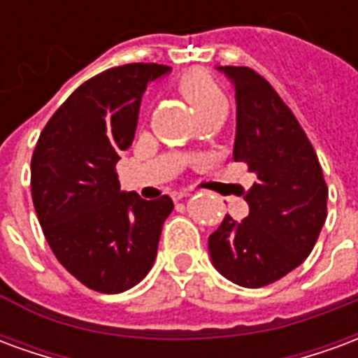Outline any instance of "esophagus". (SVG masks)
<instances>
[{
    "label": "esophagus",
    "instance_id": "esophagus-1",
    "mask_svg": "<svg viewBox=\"0 0 358 358\" xmlns=\"http://www.w3.org/2000/svg\"><path fill=\"white\" fill-rule=\"evenodd\" d=\"M187 195H192L189 194V189H178V192H174V194H172V199H174V201H178V199H184V197H187Z\"/></svg>",
    "mask_w": 358,
    "mask_h": 358
}]
</instances>
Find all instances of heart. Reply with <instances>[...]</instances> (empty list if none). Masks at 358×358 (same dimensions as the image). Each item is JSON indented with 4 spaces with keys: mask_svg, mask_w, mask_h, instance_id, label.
<instances>
[{
    "mask_svg": "<svg viewBox=\"0 0 358 358\" xmlns=\"http://www.w3.org/2000/svg\"><path fill=\"white\" fill-rule=\"evenodd\" d=\"M178 90L180 94L186 97L187 103L194 107L195 113L209 107L210 103L218 101V99H224L213 78L203 71H189L184 74L178 80Z\"/></svg>",
    "mask_w": 358,
    "mask_h": 358,
    "instance_id": "heart-1",
    "label": "heart"
}]
</instances>
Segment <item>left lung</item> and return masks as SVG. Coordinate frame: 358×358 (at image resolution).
<instances>
[{"instance_id":"8db88e82","label":"left lung","mask_w":358,"mask_h":358,"mask_svg":"<svg viewBox=\"0 0 358 358\" xmlns=\"http://www.w3.org/2000/svg\"><path fill=\"white\" fill-rule=\"evenodd\" d=\"M236 92L234 161L257 182L245 195L249 215H226L209 236L213 266L241 287H263L299 266L326 220L328 187L303 128L261 74L217 66Z\"/></svg>"}]
</instances>
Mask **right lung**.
<instances>
[{
	"mask_svg": "<svg viewBox=\"0 0 358 358\" xmlns=\"http://www.w3.org/2000/svg\"><path fill=\"white\" fill-rule=\"evenodd\" d=\"M171 66L132 63L74 90L36 143L30 186L36 215L57 261L99 293H122L148 276L169 195L153 201L120 189V153L132 145L141 95Z\"/></svg>",
	"mask_w": 358,
	"mask_h": 358,
	"instance_id": "add662e5",
	"label": "right lung"
}]
</instances>
